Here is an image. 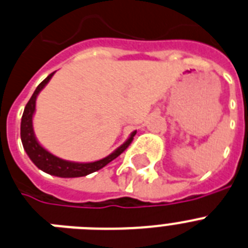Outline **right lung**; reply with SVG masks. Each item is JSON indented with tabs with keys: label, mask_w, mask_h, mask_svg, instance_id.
<instances>
[{
	"label": "right lung",
	"mask_w": 248,
	"mask_h": 248,
	"mask_svg": "<svg viewBox=\"0 0 248 248\" xmlns=\"http://www.w3.org/2000/svg\"><path fill=\"white\" fill-rule=\"evenodd\" d=\"M54 74L55 73L50 74L36 88L32 96L29 100V103L26 104V107H25L22 119H21V141H22L23 149L27 153L31 162L37 168L41 169L42 172L47 173L50 175H55V177H60V178L85 177V175L90 174V173L96 172V170H99V169L107 166L108 163L115 159L116 156H119L129 147V144L132 143L133 137H134L137 132L134 130V132L130 133L129 138L120 147L116 148L113 153H110L105 158L95 160V162H71V160L62 159V158H59L55 154L50 153L47 149H45V148L40 144V141L36 138L32 120L36 111V99H37L40 93L42 92V89L45 88L47 85V82L51 80Z\"/></svg>",
	"instance_id": "1"
}]
</instances>
